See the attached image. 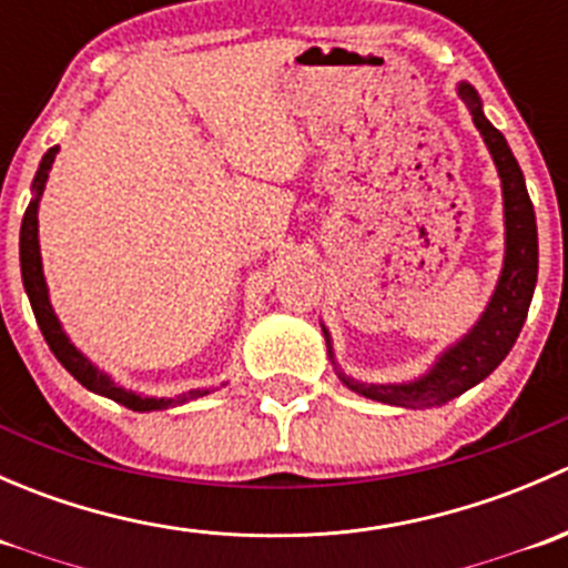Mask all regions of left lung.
Instances as JSON below:
<instances>
[{"label":"left lung","mask_w":568,"mask_h":568,"mask_svg":"<svg viewBox=\"0 0 568 568\" xmlns=\"http://www.w3.org/2000/svg\"><path fill=\"white\" fill-rule=\"evenodd\" d=\"M459 99L467 104L473 114L475 129L484 136L486 148L491 153L497 175H500L503 189V222H506V255H503L500 277H497L495 291H491L486 311L475 321L473 329L462 335L459 341L450 343L432 368L423 376L409 382H393V385H374V382H357L343 374L337 365L335 352H332V335L324 324L326 354H329L335 374L348 390L365 395L371 400H382L390 406H406V409H420V406H443L448 400L459 398L469 387L484 382L517 343L523 332L528 307L536 291L538 277V233H536V211H532L525 175L508 148L506 136L486 120L480 95L473 84L459 82L456 88Z\"/></svg>","instance_id":"8db88e82"}]
</instances>
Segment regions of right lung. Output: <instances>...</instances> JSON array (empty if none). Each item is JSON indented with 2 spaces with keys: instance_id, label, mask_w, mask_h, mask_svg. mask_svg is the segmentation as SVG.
Returning a JSON list of instances; mask_svg holds the SVG:
<instances>
[{
  "instance_id": "add662e5",
  "label": "right lung",
  "mask_w": 568,
  "mask_h": 568,
  "mask_svg": "<svg viewBox=\"0 0 568 568\" xmlns=\"http://www.w3.org/2000/svg\"><path fill=\"white\" fill-rule=\"evenodd\" d=\"M60 148H49L43 153L38 164L36 181H32V200L24 211V220H21V239H19V255H21V280H24V291L30 296L32 313H36V321L43 332L45 343L54 352V357L60 359L62 368L73 376L82 387H88L90 393H99L104 398L118 400V404L129 406L134 412H156V409H170V406L186 404V400L203 398V395L214 393V387H197V390H189L175 395V398H156V395H142L134 390H125L123 385L112 379L106 371H101L99 365H93V359L84 357L77 346L71 343V337L62 329L60 318H57L54 307H51L49 300V285H45L43 277V261H40V242H38V205L40 194H43L45 181H49L51 164H54V156ZM225 387V385H222Z\"/></svg>"
}]
</instances>
